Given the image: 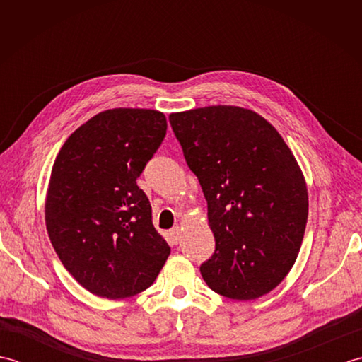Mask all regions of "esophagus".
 I'll return each mask as SVG.
<instances>
[{"instance_id": "esophagus-1", "label": "esophagus", "mask_w": 362, "mask_h": 362, "mask_svg": "<svg viewBox=\"0 0 362 362\" xmlns=\"http://www.w3.org/2000/svg\"><path fill=\"white\" fill-rule=\"evenodd\" d=\"M168 236H169V240H171V243H174V244L179 243L180 238H182V230H180V227H174V228L169 230Z\"/></svg>"}]
</instances>
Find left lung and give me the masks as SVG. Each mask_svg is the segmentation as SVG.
<instances>
[{
	"instance_id": "left-lung-1",
	"label": "left lung",
	"mask_w": 362,
	"mask_h": 362,
	"mask_svg": "<svg viewBox=\"0 0 362 362\" xmlns=\"http://www.w3.org/2000/svg\"><path fill=\"white\" fill-rule=\"evenodd\" d=\"M169 122L202 187L216 241L202 279L228 298L267 294L294 266L308 219L294 153L271 122L243 107L177 112Z\"/></svg>"
}]
</instances>
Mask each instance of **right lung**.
Here are the masks:
<instances>
[{
	"instance_id": "add662e5",
	"label": "right lung",
	"mask_w": 362,
	"mask_h": 362,
	"mask_svg": "<svg viewBox=\"0 0 362 362\" xmlns=\"http://www.w3.org/2000/svg\"><path fill=\"white\" fill-rule=\"evenodd\" d=\"M166 127L158 110H104L66 138L54 161L46 230L66 271L98 297L140 294L171 252L136 185Z\"/></svg>"
}]
</instances>
